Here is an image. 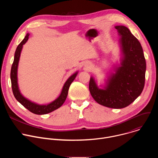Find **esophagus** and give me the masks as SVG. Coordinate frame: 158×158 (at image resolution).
Wrapping results in <instances>:
<instances>
[{"mask_svg": "<svg viewBox=\"0 0 158 158\" xmlns=\"http://www.w3.org/2000/svg\"><path fill=\"white\" fill-rule=\"evenodd\" d=\"M85 68H86L87 69H88L90 68V67H91V64H90V63L87 62V63L85 64Z\"/></svg>", "mask_w": 158, "mask_h": 158, "instance_id": "1", "label": "esophagus"}]
</instances>
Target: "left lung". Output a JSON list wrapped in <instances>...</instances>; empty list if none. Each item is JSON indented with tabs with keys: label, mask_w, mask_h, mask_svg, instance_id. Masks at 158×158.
I'll return each mask as SVG.
<instances>
[{
	"label": "left lung",
	"mask_w": 158,
	"mask_h": 158,
	"mask_svg": "<svg viewBox=\"0 0 158 158\" xmlns=\"http://www.w3.org/2000/svg\"><path fill=\"white\" fill-rule=\"evenodd\" d=\"M123 57L115 74L109 77L104 89H99L93 77L89 81V91L99 104L114 109L128 106L142 93L145 83L146 59L139 40L129 29L117 26Z\"/></svg>",
	"instance_id": "1"
}]
</instances>
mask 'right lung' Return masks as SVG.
Returning a JSON list of instances; mask_svg holds the SVG:
<instances>
[{"label":"right lung","mask_w":158,"mask_h":158,"mask_svg":"<svg viewBox=\"0 0 158 158\" xmlns=\"http://www.w3.org/2000/svg\"><path fill=\"white\" fill-rule=\"evenodd\" d=\"M29 34H27L25 38L22 40V41L17 46L16 51L15 52L14 55V59L13 64L12 65L11 71H10V79H11V85H12V92L14 94V97L15 99L19 101L22 106L25 107L26 109H27L29 111L35 114H46L49 112H51L54 111V110L59 108L65 102L66 98L68 94V91L69 87L71 84V83L73 82V81L75 79L77 72H76L75 74L72 75L67 81L65 82L61 93L59 98H57L55 101L52 102L51 103L48 104V105H39L35 103L32 102L29 100L25 98L23 96H22L19 89L18 84H17V67H18V64L20 56V52L22 49V46L24 44L26 43L29 39Z\"/></svg>","instance_id":"obj_1"}]
</instances>
